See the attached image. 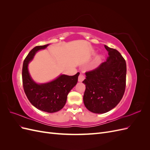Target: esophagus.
<instances>
[{"label":"esophagus","mask_w":150,"mask_h":150,"mask_svg":"<svg viewBox=\"0 0 150 150\" xmlns=\"http://www.w3.org/2000/svg\"><path fill=\"white\" fill-rule=\"evenodd\" d=\"M85 79V76L83 74H80L78 77V81L79 82H82V81Z\"/></svg>","instance_id":"obj_1"}]
</instances>
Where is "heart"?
I'll use <instances>...</instances> for the list:
<instances>
[{
	"label": "heart",
	"mask_w": 150,
	"mask_h": 150,
	"mask_svg": "<svg viewBox=\"0 0 150 150\" xmlns=\"http://www.w3.org/2000/svg\"><path fill=\"white\" fill-rule=\"evenodd\" d=\"M101 57H98V58H97V59H96V63H95V64H96V65L98 64L99 63L101 62Z\"/></svg>",
	"instance_id": "b5f03b06"
}]
</instances>
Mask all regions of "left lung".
<instances>
[{
  "instance_id": "8db88e82",
  "label": "left lung",
  "mask_w": 150,
  "mask_h": 150,
  "mask_svg": "<svg viewBox=\"0 0 150 150\" xmlns=\"http://www.w3.org/2000/svg\"><path fill=\"white\" fill-rule=\"evenodd\" d=\"M108 52L107 60L93 70L86 72L83 96L86 108L91 112L102 114L117 106L126 88V64L116 49L104 45Z\"/></svg>"
}]
</instances>
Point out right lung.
<instances>
[{
	"mask_svg": "<svg viewBox=\"0 0 150 150\" xmlns=\"http://www.w3.org/2000/svg\"><path fill=\"white\" fill-rule=\"evenodd\" d=\"M48 46H38L31 50L24 61L22 76L24 92L30 103L39 110L51 113L64 106L68 93L78 83L79 72L74 76L62 74L47 83H35L29 74L28 64L36 52Z\"/></svg>",
	"mask_w": 150,
	"mask_h": 150,
	"instance_id": "right-lung-1",
	"label": "right lung"
}]
</instances>
